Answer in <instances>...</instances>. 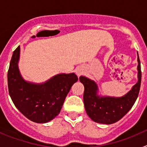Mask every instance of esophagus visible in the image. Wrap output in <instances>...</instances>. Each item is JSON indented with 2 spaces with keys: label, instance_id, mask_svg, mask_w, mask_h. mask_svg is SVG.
Here are the masks:
<instances>
[{
  "label": "esophagus",
  "instance_id": "34e87169",
  "mask_svg": "<svg viewBox=\"0 0 147 147\" xmlns=\"http://www.w3.org/2000/svg\"><path fill=\"white\" fill-rule=\"evenodd\" d=\"M82 74H83V70L80 69V68L77 69V71H76V74H77L78 76H80V75H82Z\"/></svg>",
  "mask_w": 147,
  "mask_h": 147
}]
</instances>
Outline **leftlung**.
I'll list each match as a JSON object with an SVG mask.
<instances>
[{"mask_svg":"<svg viewBox=\"0 0 147 147\" xmlns=\"http://www.w3.org/2000/svg\"><path fill=\"white\" fill-rule=\"evenodd\" d=\"M137 69V83L128 93L121 97L99 96L96 83L85 76H80V82L85 87L83 99L85 110L93 121L100 124H113L129 112L137 99L141 88V71L138 54Z\"/></svg>","mask_w":147,"mask_h":147,"instance_id":"1","label":"left lung"}]
</instances>
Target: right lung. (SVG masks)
<instances>
[{
	"label": "right lung",
	"mask_w": 147,
	"mask_h": 147,
	"mask_svg": "<svg viewBox=\"0 0 147 147\" xmlns=\"http://www.w3.org/2000/svg\"><path fill=\"white\" fill-rule=\"evenodd\" d=\"M20 47L13 52L8 71L10 97L18 110L32 121L43 124L59 115L71 86L78 80L74 73L59 74L45 82L26 81L20 74L18 62Z\"/></svg>",
	"instance_id": "right-lung-1"
}]
</instances>
